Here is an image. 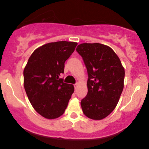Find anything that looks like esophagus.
Wrapping results in <instances>:
<instances>
[{
    "label": "esophagus",
    "mask_w": 149,
    "mask_h": 149,
    "mask_svg": "<svg viewBox=\"0 0 149 149\" xmlns=\"http://www.w3.org/2000/svg\"><path fill=\"white\" fill-rule=\"evenodd\" d=\"M78 86H79V84H78V83H77V84H75V85H74V88H75V89L77 88V87H78Z\"/></svg>",
    "instance_id": "obj_1"
}]
</instances>
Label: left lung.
I'll return each instance as SVG.
<instances>
[{
  "instance_id": "obj_1",
  "label": "left lung",
  "mask_w": 149,
  "mask_h": 149,
  "mask_svg": "<svg viewBox=\"0 0 149 149\" xmlns=\"http://www.w3.org/2000/svg\"><path fill=\"white\" fill-rule=\"evenodd\" d=\"M76 51L87 68V95L82 111L88 118L101 120L115 109L124 86L125 70L113 50L101 43H81Z\"/></svg>"
}]
</instances>
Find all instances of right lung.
Listing matches in <instances>:
<instances>
[{
    "label": "right lung",
    "instance_id": "add662e5",
    "mask_svg": "<svg viewBox=\"0 0 149 149\" xmlns=\"http://www.w3.org/2000/svg\"><path fill=\"white\" fill-rule=\"evenodd\" d=\"M77 44L63 40L38 47L23 70V85L29 100L36 112L47 119L63 114L74 91L73 85L63 83L59 76Z\"/></svg>",
    "mask_w": 149,
    "mask_h": 149
}]
</instances>
